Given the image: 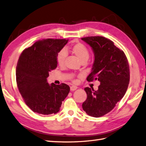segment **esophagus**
<instances>
[{"label": "esophagus", "instance_id": "34e87169", "mask_svg": "<svg viewBox=\"0 0 146 146\" xmlns=\"http://www.w3.org/2000/svg\"><path fill=\"white\" fill-rule=\"evenodd\" d=\"M77 89V87H76V86H72L70 87V90H71V91H74V90H76Z\"/></svg>", "mask_w": 146, "mask_h": 146}]
</instances>
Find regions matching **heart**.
I'll use <instances>...</instances> for the list:
<instances>
[{
    "label": "heart",
    "instance_id": "1",
    "mask_svg": "<svg viewBox=\"0 0 146 146\" xmlns=\"http://www.w3.org/2000/svg\"><path fill=\"white\" fill-rule=\"evenodd\" d=\"M72 53L75 54L77 57L81 62H87L89 59L90 53L89 50L85 45L82 43H77L71 48ZM67 56V52L66 50L62 49L57 53L56 56L57 63L59 66H62L64 64L65 59Z\"/></svg>",
    "mask_w": 146,
    "mask_h": 146
}]
</instances>
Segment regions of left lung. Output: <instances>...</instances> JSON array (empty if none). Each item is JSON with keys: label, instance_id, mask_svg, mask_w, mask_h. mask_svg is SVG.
Listing matches in <instances>:
<instances>
[{"label": "left lung", "instance_id": "obj_1", "mask_svg": "<svg viewBox=\"0 0 146 146\" xmlns=\"http://www.w3.org/2000/svg\"><path fill=\"white\" fill-rule=\"evenodd\" d=\"M81 39L91 47L94 54L91 73L87 80L100 82L98 90L84 89L87 97L82 109L89 115L99 117L111 111L127 91L130 80L128 60L124 52L108 38L91 36Z\"/></svg>", "mask_w": 146, "mask_h": 146}]
</instances>
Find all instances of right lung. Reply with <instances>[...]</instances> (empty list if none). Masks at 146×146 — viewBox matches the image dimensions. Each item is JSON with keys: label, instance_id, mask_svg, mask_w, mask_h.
<instances>
[{"label": "right lung", "instance_id": "right-lung-1", "mask_svg": "<svg viewBox=\"0 0 146 146\" xmlns=\"http://www.w3.org/2000/svg\"><path fill=\"white\" fill-rule=\"evenodd\" d=\"M69 40H39L21 54L16 67V81L26 105L38 114L49 115L59 111L70 91L66 84H49V72L57 66V53Z\"/></svg>", "mask_w": 146, "mask_h": 146}]
</instances>
